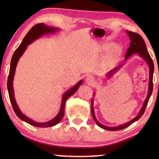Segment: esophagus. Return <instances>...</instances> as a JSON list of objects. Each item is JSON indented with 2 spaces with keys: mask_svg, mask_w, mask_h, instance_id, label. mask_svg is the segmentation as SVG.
I'll list each match as a JSON object with an SVG mask.
<instances>
[{
  "mask_svg": "<svg viewBox=\"0 0 159 159\" xmlns=\"http://www.w3.org/2000/svg\"><path fill=\"white\" fill-rule=\"evenodd\" d=\"M85 82H86L87 85H93L94 83H95V79H94V78L92 77V76H88V77L86 78Z\"/></svg>",
  "mask_w": 159,
  "mask_h": 159,
  "instance_id": "obj_1",
  "label": "esophagus"
}]
</instances>
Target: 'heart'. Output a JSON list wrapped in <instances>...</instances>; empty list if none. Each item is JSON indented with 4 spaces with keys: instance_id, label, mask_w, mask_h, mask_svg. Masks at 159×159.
Masks as SVG:
<instances>
[{
    "instance_id": "b5f03b06",
    "label": "heart",
    "mask_w": 159,
    "mask_h": 159,
    "mask_svg": "<svg viewBox=\"0 0 159 159\" xmlns=\"http://www.w3.org/2000/svg\"><path fill=\"white\" fill-rule=\"evenodd\" d=\"M113 46L112 43H107V44L104 45V50H108L110 48L111 46ZM121 52V48L118 46H114L112 48H111V50L108 52L107 55L105 57V60L107 62H111L113 61L116 59L117 57L120 55V54Z\"/></svg>"
}]
</instances>
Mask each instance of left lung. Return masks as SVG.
I'll return each instance as SVG.
<instances>
[{
	"label": "left lung",
	"mask_w": 159,
	"mask_h": 159,
	"mask_svg": "<svg viewBox=\"0 0 159 159\" xmlns=\"http://www.w3.org/2000/svg\"><path fill=\"white\" fill-rule=\"evenodd\" d=\"M127 34H128L130 38V46L129 48H128L127 51H126V57H125L124 59V61H126L132 55H133L134 54H137L138 55L140 56L141 58L145 60L148 66H149V83H148V95L146 100H145L143 104L142 107H141V110L139 111V114L137 116L133 118V120H130L129 121H128L126 124L119 125L117 126H113V127H110V126H104V125H102V124H100L98 121L97 120L96 117L95 116V113H94V109H93V99L92 98V102H91V110H92V117L93 118L95 122L97 124L98 126L99 127L103 128V129H105L107 130H111V131H115V130H119L124 129V128H126L128 126H129L130 125H131L133 123L135 122L136 121L138 120H139L141 117L143 116V114L145 112V110H146V108L147 104L148 103V101H149L150 98L152 95V90H153V74H154V63L152 61V59L151 57L150 56V54L148 53L147 47L146 45V43H145L143 39L142 38L140 35L138 34V33H133L132 31H126ZM123 64L121 65L117 66L116 67H115L114 69L112 70H111L110 72H109L107 74V78H111V76H113V74L117 72L118 70H119L121 67H122ZM93 96H95V93L93 94Z\"/></svg>",
	"instance_id": "obj_1"
}]
</instances>
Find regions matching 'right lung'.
<instances>
[{"label": "right lung", "instance_id": "1", "mask_svg": "<svg viewBox=\"0 0 159 159\" xmlns=\"http://www.w3.org/2000/svg\"><path fill=\"white\" fill-rule=\"evenodd\" d=\"M60 29L57 27H53V26H49L48 25H46L43 23L38 24V25H35L34 26L30 29V31L27 33L25 37V38L23 39L22 42L20 43V45L18 46V48H17L13 55L12 56V58L11 60V64H10V70H9V74L8 76L7 79V89L9 92V99L11 101V103L12 104L13 111H14L16 116H18L20 120H23L25 122L28 123L29 124L32 125L36 127L39 128H47V127H51L55 126V125L59 123V121L61 120L64 116V109H65V105L66 102L69 97L72 96L73 94L75 93L78 89L79 88V86L82 85L83 80H80V81L78 82L75 85L71 87L68 90H67L66 92L63 94L62 99H61V108L59 113L57 116L48 121L46 122H38V121H33L31 119H30L28 117H26L25 114L22 113V111L19 109V107L16 103V101L14 97V91H13V78H14L16 66L18 64V61L20 57H22L23 53L25 52L27 46L31 44V43L35 41V39H38L40 37L45 34H48V33H54L57 31H59Z\"/></svg>", "mask_w": 159, "mask_h": 159}]
</instances>
